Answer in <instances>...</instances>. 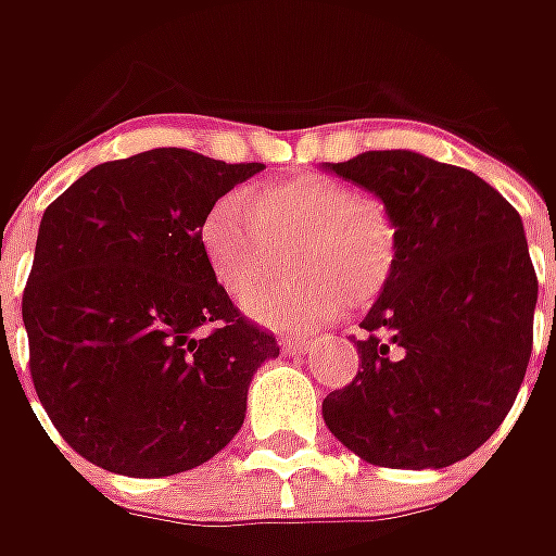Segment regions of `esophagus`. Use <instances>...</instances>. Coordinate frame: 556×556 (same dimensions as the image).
Here are the masks:
<instances>
[{
  "label": "esophagus",
  "instance_id": "1",
  "mask_svg": "<svg viewBox=\"0 0 556 556\" xmlns=\"http://www.w3.org/2000/svg\"><path fill=\"white\" fill-rule=\"evenodd\" d=\"M281 346H285L288 353H309L312 340H306V337H300V340H285Z\"/></svg>",
  "mask_w": 556,
  "mask_h": 556
}]
</instances>
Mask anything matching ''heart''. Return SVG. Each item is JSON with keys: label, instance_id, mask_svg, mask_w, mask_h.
<instances>
[{"label": "heart", "instance_id": "b5f03b06", "mask_svg": "<svg viewBox=\"0 0 556 556\" xmlns=\"http://www.w3.org/2000/svg\"><path fill=\"white\" fill-rule=\"evenodd\" d=\"M210 275L244 300L277 270L291 247L294 278L244 303L250 318L296 331L368 306L393 278L399 223L377 194L328 176H293L225 194L206 210L198 235Z\"/></svg>", "mask_w": 556, "mask_h": 556}]
</instances>
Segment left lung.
Wrapping results in <instances>:
<instances>
[{
	"label": "left lung",
	"mask_w": 556,
	"mask_h": 556,
	"mask_svg": "<svg viewBox=\"0 0 556 556\" xmlns=\"http://www.w3.org/2000/svg\"><path fill=\"white\" fill-rule=\"evenodd\" d=\"M331 173L390 203L399 263L325 424L374 467H448L502 427L532 355L539 278L520 213L470 169L415 151H365Z\"/></svg>",
	"instance_id": "8db88e82"
}]
</instances>
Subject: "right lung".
<instances>
[{"label":"right lung","mask_w":556,"mask_h":556,"mask_svg":"<svg viewBox=\"0 0 556 556\" xmlns=\"http://www.w3.org/2000/svg\"><path fill=\"white\" fill-rule=\"evenodd\" d=\"M260 169L154 148L98 163L49 203L21 312L33 390L76 455L173 477L241 430L250 377L278 340L213 281L198 235Z\"/></svg>","instance_id":"right-lung-1"}]
</instances>
